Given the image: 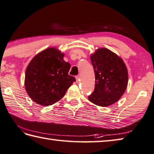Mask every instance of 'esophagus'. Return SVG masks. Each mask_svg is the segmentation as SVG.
<instances>
[{
    "label": "esophagus",
    "mask_w": 154,
    "mask_h": 154,
    "mask_svg": "<svg viewBox=\"0 0 154 154\" xmlns=\"http://www.w3.org/2000/svg\"><path fill=\"white\" fill-rule=\"evenodd\" d=\"M75 79H76V82L78 83L79 81V76H76L75 77Z\"/></svg>",
    "instance_id": "obj_1"
}]
</instances>
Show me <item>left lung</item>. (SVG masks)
Here are the masks:
<instances>
[{
    "label": "left lung",
    "instance_id": "1",
    "mask_svg": "<svg viewBox=\"0 0 154 154\" xmlns=\"http://www.w3.org/2000/svg\"><path fill=\"white\" fill-rule=\"evenodd\" d=\"M95 75V90L89 100L98 106L115 103L128 86V72L123 59L106 48H100L91 55Z\"/></svg>",
    "mask_w": 154,
    "mask_h": 154
}]
</instances>
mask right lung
<instances>
[{
    "label": "right lung",
    "mask_w": 154,
    "mask_h": 154,
    "mask_svg": "<svg viewBox=\"0 0 154 154\" xmlns=\"http://www.w3.org/2000/svg\"><path fill=\"white\" fill-rule=\"evenodd\" d=\"M65 54L49 47L36 55L26 69L25 89L33 101L47 106L59 101L75 78L68 73L70 63L63 60Z\"/></svg>",
    "instance_id": "obj_1"
}]
</instances>
